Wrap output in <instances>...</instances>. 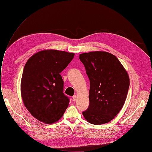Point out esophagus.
<instances>
[{
	"label": "esophagus",
	"mask_w": 152,
	"mask_h": 152,
	"mask_svg": "<svg viewBox=\"0 0 152 152\" xmlns=\"http://www.w3.org/2000/svg\"><path fill=\"white\" fill-rule=\"evenodd\" d=\"M77 96L76 95H74L73 96V102H75V101L77 100Z\"/></svg>",
	"instance_id": "obj_1"
}]
</instances>
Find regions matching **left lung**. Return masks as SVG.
I'll use <instances>...</instances> for the list:
<instances>
[{"instance_id": "8db88e82", "label": "left lung", "mask_w": 152, "mask_h": 152, "mask_svg": "<svg viewBox=\"0 0 152 152\" xmlns=\"http://www.w3.org/2000/svg\"><path fill=\"white\" fill-rule=\"evenodd\" d=\"M90 82L89 105L82 112L94 125L109 122L121 111L129 87V78L116 56L103 51L80 54Z\"/></svg>"}]
</instances>
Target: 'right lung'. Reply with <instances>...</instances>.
I'll use <instances>...</instances> for the list:
<instances>
[{"label":"right lung","mask_w":152,"mask_h":152,"mask_svg":"<svg viewBox=\"0 0 152 152\" xmlns=\"http://www.w3.org/2000/svg\"><path fill=\"white\" fill-rule=\"evenodd\" d=\"M74 57V53L44 50L26 63L21 82L24 104L37 120L52 124L63 116L70 99L63 93L60 73Z\"/></svg>","instance_id":"right-lung-1"}]
</instances>
